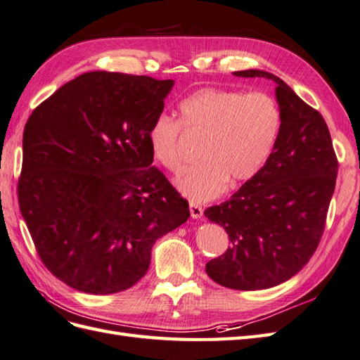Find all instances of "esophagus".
I'll list each match as a JSON object with an SVG mask.
<instances>
[{
  "label": "esophagus",
  "instance_id": "34e87169",
  "mask_svg": "<svg viewBox=\"0 0 360 360\" xmlns=\"http://www.w3.org/2000/svg\"><path fill=\"white\" fill-rule=\"evenodd\" d=\"M190 214H191L193 219H200L202 215H203V210H202L200 205L191 202L190 203Z\"/></svg>",
  "mask_w": 360,
  "mask_h": 360
}]
</instances>
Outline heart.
Listing matches in <instances>:
<instances>
[{"label":"heart","mask_w":360,"mask_h":360,"mask_svg":"<svg viewBox=\"0 0 360 360\" xmlns=\"http://www.w3.org/2000/svg\"><path fill=\"white\" fill-rule=\"evenodd\" d=\"M181 122L167 115L153 119L148 131L152 157L162 167H181V125L203 136L200 162L174 179L178 190L194 202L217 198L228 186L249 182L269 161L279 139L282 112L266 94L205 87L179 102Z\"/></svg>","instance_id":"obj_1"}]
</instances>
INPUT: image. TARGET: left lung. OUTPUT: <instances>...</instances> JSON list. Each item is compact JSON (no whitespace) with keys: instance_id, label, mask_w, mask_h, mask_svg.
Returning a JSON list of instances; mask_svg holds the SVG:
<instances>
[{"instance_id":"obj_1","label":"left lung","mask_w":360,"mask_h":360,"mask_svg":"<svg viewBox=\"0 0 360 360\" xmlns=\"http://www.w3.org/2000/svg\"><path fill=\"white\" fill-rule=\"evenodd\" d=\"M233 75L274 81L282 128L264 169L229 200L205 210L231 241L205 270L226 288L256 291L290 281L309 262L324 231L338 160L323 116L279 77L258 69Z\"/></svg>"}]
</instances>
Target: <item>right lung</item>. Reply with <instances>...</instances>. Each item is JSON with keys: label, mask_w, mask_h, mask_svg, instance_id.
<instances>
[{"label": "right lung", "mask_w": 360, "mask_h": 360, "mask_svg": "<svg viewBox=\"0 0 360 360\" xmlns=\"http://www.w3.org/2000/svg\"><path fill=\"white\" fill-rule=\"evenodd\" d=\"M173 79L87 72L30 116L18 184L40 259L81 292L125 291L150 250L190 217L188 202L152 166L148 131Z\"/></svg>", "instance_id": "obj_1"}]
</instances>
